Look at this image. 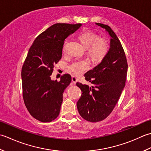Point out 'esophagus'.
Segmentation results:
<instances>
[{
    "mask_svg": "<svg viewBox=\"0 0 151 151\" xmlns=\"http://www.w3.org/2000/svg\"><path fill=\"white\" fill-rule=\"evenodd\" d=\"M72 83L73 85H75L77 82V78L75 76H72Z\"/></svg>",
    "mask_w": 151,
    "mask_h": 151,
    "instance_id": "obj_1",
    "label": "esophagus"
}]
</instances>
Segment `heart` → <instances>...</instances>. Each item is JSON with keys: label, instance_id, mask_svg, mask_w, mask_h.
Listing matches in <instances>:
<instances>
[{"label": "heart", "instance_id": "b5f03b06", "mask_svg": "<svg viewBox=\"0 0 151 151\" xmlns=\"http://www.w3.org/2000/svg\"><path fill=\"white\" fill-rule=\"evenodd\" d=\"M79 39L85 47L88 49L89 55L95 60H101L108 52L109 45L107 41L104 38H99L97 34L91 30H85L79 36ZM89 68L90 63L88 61L76 60L68 66V69L73 74L80 75L87 71Z\"/></svg>", "mask_w": 151, "mask_h": 151}]
</instances>
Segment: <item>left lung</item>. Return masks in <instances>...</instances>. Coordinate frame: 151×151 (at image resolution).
I'll return each instance as SVG.
<instances>
[{"instance_id": "1", "label": "left lung", "mask_w": 151, "mask_h": 151, "mask_svg": "<svg viewBox=\"0 0 151 151\" xmlns=\"http://www.w3.org/2000/svg\"><path fill=\"white\" fill-rule=\"evenodd\" d=\"M111 37L110 48L101 63L84 75L93 86L77 83L81 96L77 102L79 115L86 121L96 122L105 119L114 109L124 88L128 63L124 49L111 27L96 23Z\"/></svg>"}]
</instances>
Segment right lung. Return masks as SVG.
<instances>
[{"instance_id": "1", "label": "right lung", "mask_w": 151, "mask_h": 151, "mask_svg": "<svg viewBox=\"0 0 151 151\" xmlns=\"http://www.w3.org/2000/svg\"><path fill=\"white\" fill-rule=\"evenodd\" d=\"M81 23H56L36 37L21 70L24 105L34 118L42 122L53 121L59 115L63 93L71 82L68 73L53 81L55 64L62 57L64 40Z\"/></svg>"}]
</instances>
